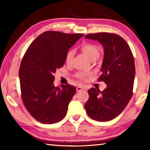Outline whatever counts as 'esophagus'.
<instances>
[{
  "instance_id": "34e87169",
  "label": "esophagus",
  "mask_w": 150,
  "mask_h": 150,
  "mask_svg": "<svg viewBox=\"0 0 150 150\" xmlns=\"http://www.w3.org/2000/svg\"><path fill=\"white\" fill-rule=\"evenodd\" d=\"M76 89H77V92H79V91H83V87H79V86H78V87L76 88Z\"/></svg>"
}]
</instances>
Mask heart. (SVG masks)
<instances>
[{"label":"heart","instance_id":"obj_1","mask_svg":"<svg viewBox=\"0 0 150 150\" xmlns=\"http://www.w3.org/2000/svg\"><path fill=\"white\" fill-rule=\"evenodd\" d=\"M81 52L89 58L91 61H95L99 57V50L96 45L89 43H84L80 47ZM75 52L73 50H69L67 51L65 55V62L68 64L71 63L73 57H74ZM75 77L79 80H84L86 77V74L85 73L79 72L75 75Z\"/></svg>","mask_w":150,"mask_h":150}]
</instances>
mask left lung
Instances as JSON below:
<instances>
[{
  "mask_svg": "<svg viewBox=\"0 0 150 150\" xmlns=\"http://www.w3.org/2000/svg\"><path fill=\"white\" fill-rule=\"evenodd\" d=\"M85 38L103 45L104 57L98 80L107 85L103 91L93 87L88 91L85 110L93 120H111L124 110L132 96L136 74L132 53L125 40L116 34H88Z\"/></svg>",
  "mask_w": 150,
  "mask_h": 150,
  "instance_id": "1",
  "label": "left lung"
}]
</instances>
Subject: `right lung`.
Here are the masks:
<instances>
[{
    "mask_svg": "<svg viewBox=\"0 0 150 150\" xmlns=\"http://www.w3.org/2000/svg\"><path fill=\"white\" fill-rule=\"evenodd\" d=\"M83 36L47 31L37 37L25 53L19 69L22 99L40 122L56 123L67 114L76 88L69 84L55 87L53 73L63 67L66 53Z\"/></svg>",
    "mask_w": 150,
    "mask_h": 150,
    "instance_id": "add662e5",
    "label": "right lung"
}]
</instances>
